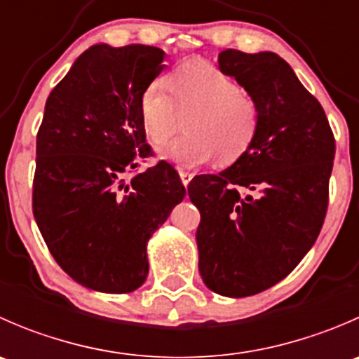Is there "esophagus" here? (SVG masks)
I'll list each match as a JSON object with an SVG mask.
<instances>
[{"instance_id":"34e87169","label":"esophagus","mask_w":359,"mask_h":359,"mask_svg":"<svg viewBox=\"0 0 359 359\" xmlns=\"http://www.w3.org/2000/svg\"><path fill=\"white\" fill-rule=\"evenodd\" d=\"M193 177H194L193 172H187V170H180V180H182L184 186H187V184L193 180Z\"/></svg>"}]
</instances>
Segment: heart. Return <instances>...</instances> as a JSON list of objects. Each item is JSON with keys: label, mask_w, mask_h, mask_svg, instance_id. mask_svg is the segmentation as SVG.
<instances>
[{"label": "heart", "mask_w": 359, "mask_h": 359, "mask_svg": "<svg viewBox=\"0 0 359 359\" xmlns=\"http://www.w3.org/2000/svg\"><path fill=\"white\" fill-rule=\"evenodd\" d=\"M139 114L154 146L168 142L186 121V137L161 151L179 168H198L215 156L224 165L248 153L260 128V106L236 79L203 60H191L142 90Z\"/></svg>", "instance_id": "heart-1"}]
</instances>
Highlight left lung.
<instances>
[{"label": "left lung", "instance_id": "obj_1", "mask_svg": "<svg viewBox=\"0 0 359 359\" xmlns=\"http://www.w3.org/2000/svg\"><path fill=\"white\" fill-rule=\"evenodd\" d=\"M219 69L259 102L260 128L245 156L193 179L187 193L201 213L203 281L220 295L248 297L287 278L316 241L335 139L321 104L276 53L224 50Z\"/></svg>", "mask_w": 359, "mask_h": 359}]
</instances>
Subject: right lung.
<instances>
[{
  "instance_id": "right-lung-1",
  "label": "right lung",
  "mask_w": 359,
  "mask_h": 359,
  "mask_svg": "<svg viewBox=\"0 0 359 359\" xmlns=\"http://www.w3.org/2000/svg\"><path fill=\"white\" fill-rule=\"evenodd\" d=\"M156 46L95 45L46 99L36 137L32 213L55 262L104 293L133 292L149 273L146 245L186 187L154 156L139 114L142 90L163 71Z\"/></svg>"
}]
</instances>
